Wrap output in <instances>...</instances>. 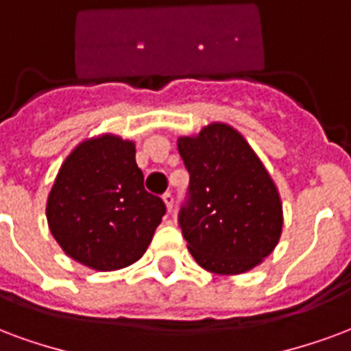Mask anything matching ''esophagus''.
I'll return each mask as SVG.
<instances>
[{
	"mask_svg": "<svg viewBox=\"0 0 351 351\" xmlns=\"http://www.w3.org/2000/svg\"><path fill=\"white\" fill-rule=\"evenodd\" d=\"M173 193H163V202H165V208H167V212H173Z\"/></svg>",
	"mask_w": 351,
	"mask_h": 351,
	"instance_id": "obj_1",
	"label": "esophagus"
}]
</instances>
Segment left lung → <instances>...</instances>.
Returning a JSON list of instances; mask_svg holds the SVG:
<instances>
[{"label": "left lung", "instance_id": "left-lung-1", "mask_svg": "<svg viewBox=\"0 0 351 351\" xmlns=\"http://www.w3.org/2000/svg\"><path fill=\"white\" fill-rule=\"evenodd\" d=\"M189 199L178 223L195 262L217 275H240L271 255L282 232L279 189L240 132L210 123L178 137Z\"/></svg>", "mask_w": 351, "mask_h": 351}]
</instances>
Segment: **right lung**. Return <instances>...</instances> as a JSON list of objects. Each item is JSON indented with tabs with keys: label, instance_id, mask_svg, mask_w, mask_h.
<instances>
[{
	"label": "right lung",
	"instance_id": "1",
	"mask_svg": "<svg viewBox=\"0 0 351 351\" xmlns=\"http://www.w3.org/2000/svg\"><path fill=\"white\" fill-rule=\"evenodd\" d=\"M165 204L143 186L136 143L115 134L83 139L64 158L46 202L51 236L64 255L96 271L143 256Z\"/></svg>",
	"mask_w": 351,
	"mask_h": 351
}]
</instances>
